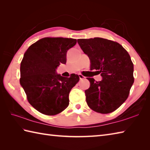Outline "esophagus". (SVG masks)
Segmentation results:
<instances>
[{"instance_id": "obj_1", "label": "esophagus", "mask_w": 150, "mask_h": 150, "mask_svg": "<svg viewBox=\"0 0 150 150\" xmlns=\"http://www.w3.org/2000/svg\"><path fill=\"white\" fill-rule=\"evenodd\" d=\"M79 77L80 78V80H82V79H84L85 78V77H84V76L81 74H79Z\"/></svg>"}]
</instances>
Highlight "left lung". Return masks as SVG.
Returning a JSON list of instances; mask_svg holds the SVG:
<instances>
[{
    "mask_svg": "<svg viewBox=\"0 0 150 150\" xmlns=\"http://www.w3.org/2000/svg\"><path fill=\"white\" fill-rule=\"evenodd\" d=\"M84 53L90 57L91 70L96 69L101 81L87 78L90 87L85 91L91 110L107 114L119 108L128 98L134 82L133 64L129 53L117 42L103 38L78 39Z\"/></svg>",
    "mask_w": 150,
    "mask_h": 150,
    "instance_id": "8db88e82",
    "label": "left lung"
}]
</instances>
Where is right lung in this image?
<instances>
[{"label":"right lung","mask_w":150,"mask_h":150,"mask_svg":"<svg viewBox=\"0 0 150 150\" xmlns=\"http://www.w3.org/2000/svg\"><path fill=\"white\" fill-rule=\"evenodd\" d=\"M77 40L44 37L28 47L21 63L20 83L29 103L40 113L55 115L69 105V93L79 81L78 75L69 78L56 73L66 64V53Z\"/></svg>","instance_id":"add662e5"}]
</instances>
